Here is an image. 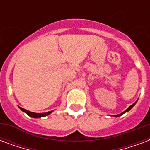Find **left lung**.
<instances>
[{"label": "left lung", "instance_id": "1", "mask_svg": "<svg viewBox=\"0 0 150 150\" xmlns=\"http://www.w3.org/2000/svg\"><path fill=\"white\" fill-rule=\"evenodd\" d=\"M136 102H137V101H136ZM136 102H135V103H133L132 105H131L130 107H128V109L126 110H125V111H124V112H122V113H121V114H117V115H114V117H117L121 116V115H122V114H125V113H126V112L129 111V110H130L132 109V107H134V106H135V103H136Z\"/></svg>", "mask_w": 150, "mask_h": 150}]
</instances>
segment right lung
I'll return each instance as SVG.
<instances>
[{"mask_svg":"<svg viewBox=\"0 0 150 150\" xmlns=\"http://www.w3.org/2000/svg\"><path fill=\"white\" fill-rule=\"evenodd\" d=\"M20 110H22L23 112H25V114H27L29 116H30L31 117H34V118H38V117H45L47 116L49 114H50L53 112V110L49 112H47V113H33V112L29 111V110H27L24 109V108H22V107H20Z\"/></svg>","mask_w":150,"mask_h":150,"instance_id":"right-lung-1","label":"right lung"}]
</instances>
